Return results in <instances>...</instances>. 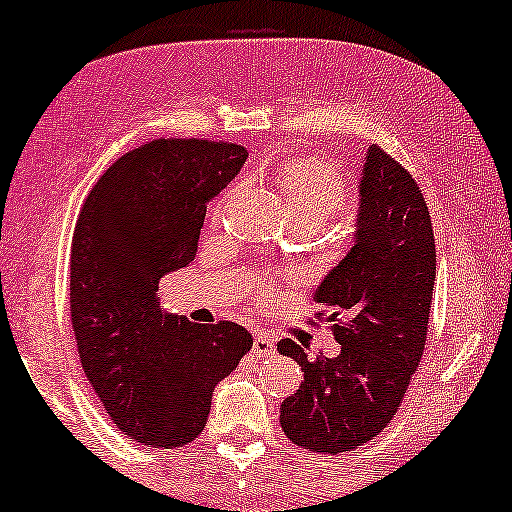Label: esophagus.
<instances>
[{
	"instance_id": "obj_1",
	"label": "esophagus",
	"mask_w": 512,
	"mask_h": 512,
	"mask_svg": "<svg viewBox=\"0 0 512 512\" xmlns=\"http://www.w3.org/2000/svg\"><path fill=\"white\" fill-rule=\"evenodd\" d=\"M277 338L272 333H258L254 338V354L256 356H270L275 352Z\"/></svg>"
}]
</instances>
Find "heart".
I'll use <instances>...</instances> for the list:
<instances>
[{
    "label": "heart",
    "instance_id": "b5f03b06",
    "mask_svg": "<svg viewBox=\"0 0 512 512\" xmlns=\"http://www.w3.org/2000/svg\"><path fill=\"white\" fill-rule=\"evenodd\" d=\"M275 179L293 226L319 228L347 207V181L328 160H286Z\"/></svg>",
    "mask_w": 512,
    "mask_h": 512
}]
</instances>
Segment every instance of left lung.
I'll return each mask as SVG.
<instances>
[{
  "mask_svg": "<svg viewBox=\"0 0 512 512\" xmlns=\"http://www.w3.org/2000/svg\"><path fill=\"white\" fill-rule=\"evenodd\" d=\"M433 282L436 242L424 195L408 170L368 146L354 244L312 296L331 310L340 354L310 361L291 338L277 342L303 370L296 394L279 405L286 438L338 454L382 433L422 361Z\"/></svg>",
  "mask_w": 512,
  "mask_h": 512,
  "instance_id": "1",
  "label": "left lung"
}]
</instances>
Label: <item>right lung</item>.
Wrapping results in <instances>:
<instances>
[{
  "mask_svg": "<svg viewBox=\"0 0 512 512\" xmlns=\"http://www.w3.org/2000/svg\"><path fill=\"white\" fill-rule=\"evenodd\" d=\"M247 156L237 144L156 139L118 158L83 202L69 258L74 338L90 387L139 445L198 438L214 387L254 345L233 321L198 326L158 303L160 277L193 261L207 202Z\"/></svg>",
  "mask_w": 512,
  "mask_h": 512,
  "instance_id": "1",
  "label": "right lung"
}]
</instances>
